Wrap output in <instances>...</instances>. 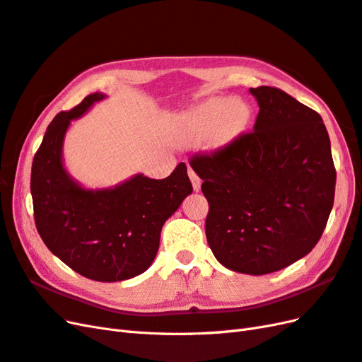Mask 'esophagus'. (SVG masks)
I'll list each match as a JSON object with an SVG mask.
<instances>
[{
	"mask_svg": "<svg viewBox=\"0 0 362 362\" xmlns=\"http://www.w3.org/2000/svg\"><path fill=\"white\" fill-rule=\"evenodd\" d=\"M188 174H189V179H191V182H192V188H194V191L195 192H199L200 191V188H202V179L199 177L197 174H195V171L194 170H188Z\"/></svg>",
	"mask_w": 362,
	"mask_h": 362,
	"instance_id": "1",
	"label": "esophagus"
}]
</instances>
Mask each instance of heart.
I'll list each match as a JSON object with an SVG mask.
<instances>
[{
  "mask_svg": "<svg viewBox=\"0 0 362 362\" xmlns=\"http://www.w3.org/2000/svg\"><path fill=\"white\" fill-rule=\"evenodd\" d=\"M252 107L241 98L215 97L191 109L185 119L189 135L204 139L209 136L214 146L230 142L249 126Z\"/></svg>",
  "mask_w": 362,
  "mask_h": 362,
  "instance_id": "1",
  "label": "heart"
}]
</instances>
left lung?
<instances>
[{
  "instance_id": "left-lung-1",
  "label": "left lung",
  "mask_w": 362,
  "mask_h": 362,
  "mask_svg": "<svg viewBox=\"0 0 362 362\" xmlns=\"http://www.w3.org/2000/svg\"><path fill=\"white\" fill-rule=\"evenodd\" d=\"M253 132L191 167L209 203L206 238L232 272L261 276L311 252L334 206L337 173L322 117L286 92L250 88Z\"/></svg>"
}]
</instances>
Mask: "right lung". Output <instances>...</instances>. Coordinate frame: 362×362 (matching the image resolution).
I'll return each mask as SVG.
<instances>
[{"label":"right lung","mask_w":362,"mask_h":362,"mask_svg":"<svg viewBox=\"0 0 362 362\" xmlns=\"http://www.w3.org/2000/svg\"><path fill=\"white\" fill-rule=\"evenodd\" d=\"M101 92L88 95L48 126L32 165L35 223L49 252L69 268L98 282H119L144 273L159 249L160 230L192 192L187 165L162 180L135 174L113 188L88 189L64 165V139Z\"/></svg>","instance_id":"obj_1"}]
</instances>
